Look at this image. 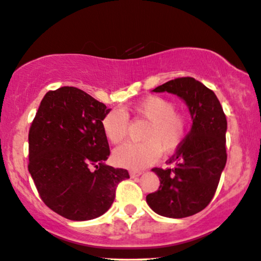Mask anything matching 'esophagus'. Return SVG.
Here are the masks:
<instances>
[{
    "instance_id": "esophagus-1",
    "label": "esophagus",
    "mask_w": 261,
    "mask_h": 261,
    "mask_svg": "<svg viewBox=\"0 0 261 261\" xmlns=\"http://www.w3.org/2000/svg\"><path fill=\"white\" fill-rule=\"evenodd\" d=\"M129 174H130L132 178H136V176L141 175V170H134V169H133V170H130Z\"/></svg>"
}]
</instances>
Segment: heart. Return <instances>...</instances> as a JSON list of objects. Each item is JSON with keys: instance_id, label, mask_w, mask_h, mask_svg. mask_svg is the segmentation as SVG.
<instances>
[{"instance_id": "obj_1", "label": "heart", "mask_w": 261, "mask_h": 261, "mask_svg": "<svg viewBox=\"0 0 261 261\" xmlns=\"http://www.w3.org/2000/svg\"><path fill=\"white\" fill-rule=\"evenodd\" d=\"M149 121L141 143H127L114 151V162L130 169H141L159 159L161 151L169 153L184 140L188 127L185 115L175 110L174 102L161 95H150L125 110ZM121 109H112L104 116L101 127L111 144L122 143L128 132V116Z\"/></svg>"}]
</instances>
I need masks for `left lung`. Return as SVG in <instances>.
Instances as JSON below:
<instances>
[{"label":"left lung","mask_w":261,"mask_h":261,"mask_svg":"<svg viewBox=\"0 0 261 261\" xmlns=\"http://www.w3.org/2000/svg\"><path fill=\"white\" fill-rule=\"evenodd\" d=\"M153 92L173 93L184 99L192 127L168 161L173 167L152 168L160 188L146 196V202L163 217H191L214 197L226 165V116L214 92L192 77L170 80Z\"/></svg>","instance_id":"1"}]
</instances>
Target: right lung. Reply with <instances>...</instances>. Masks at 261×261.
<instances>
[{"mask_svg":"<svg viewBox=\"0 0 261 261\" xmlns=\"http://www.w3.org/2000/svg\"><path fill=\"white\" fill-rule=\"evenodd\" d=\"M110 111L76 87L46 93L29 130V172L47 207L70 220L100 217L111 207L127 169L110 156L101 127Z\"/></svg>","mask_w":261,"mask_h":261,"instance_id":"add662e5","label":"right lung"}]
</instances>
